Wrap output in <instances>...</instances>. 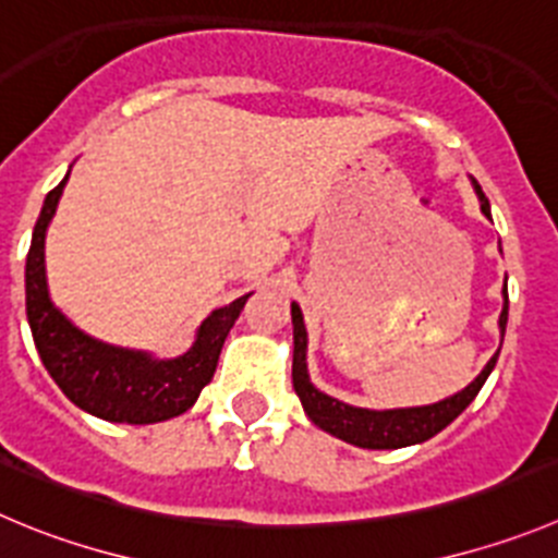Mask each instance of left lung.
<instances>
[{
    "label": "left lung",
    "mask_w": 558,
    "mask_h": 558,
    "mask_svg": "<svg viewBox=\"0 0 558 558\" xmlns=\"http://www.w3.org/2000/svg\"><path fill=\"white\" fill-rule=\"evenodd\" d=\"M473 192L478 197V208L482 215L490 220V201L484 197L482 186L476 179H471ZM504 308L498 316V330L507 332V319H509V294L507 283H504ZM291 325H294V361H291V379H294V390L300 402H303L305 415L314 421L319 429L330 432L332 437L343 440V444L361 446V449H404V446L424 444L429 437H435L437 432H444L468 404L476 399V393L482 390V385L487 383L490 372L496 368L498 361V347L496 355L487 361V366L478 372V377L471 385H465L462 390H457L454 397H446L435 404H421V408H397V410H368V408H355V404H347L341 399H332L327 393H322L314 383H311L308 374V330H305L303 311L300 305L291 303Z\"/></svg>",
    "instance_id": "obj_1"
}]
</instances>
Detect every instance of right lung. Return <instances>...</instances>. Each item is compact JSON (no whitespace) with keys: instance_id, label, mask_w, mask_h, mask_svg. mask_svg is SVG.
I'll return each instance as SVG.
<instances>
[{"instance_id":"obj_1","label":"right lung","mask_w":558,"mask_h":558,"mask_svg":"<svg viewBox=\"0 0 558 558\" xmlns=\"http://www.w3.org/2000/svg\"><path fill=\"white\" fill-rule=\"evenodd\" d=\"M68 173L46 195L24 269L27 322L35 350L62 393L96 418L112 424H159L175 418L197 402L201 390L215 377L222 343L250 294L211 311L195 330L190 350L168 361L87 336L51 303L46 280V231L65 190Z\"/></svg>"}]
</instances>
